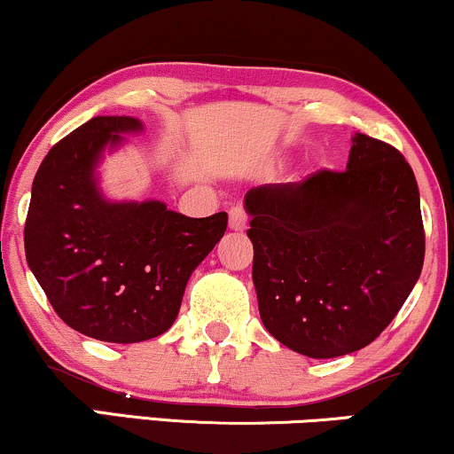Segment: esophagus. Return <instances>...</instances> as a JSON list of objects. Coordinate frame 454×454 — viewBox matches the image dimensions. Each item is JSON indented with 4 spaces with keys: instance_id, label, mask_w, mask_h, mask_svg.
<instances>
[{
    "instance_id": "1",
    "label": "esophagus",
    "mask_w": 454,
    "mask_h": 454,
    "mask_svg": "<svg viewBox=\"0 0 454 454\" xmlns=\"http://www.w3.org/2000/svg\"><path fill=\"white\" fill-rule=\"evenodd\" d=\"M246 223H248L246 210L242 206H233V208L229 210V229H231V231H244Z\"/></svg>"
}]
</instances>
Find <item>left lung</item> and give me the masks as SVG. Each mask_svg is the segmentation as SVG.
Segmentation results:
<instances>
[{"instance_id":"1","label":"left lung","mask_w":454,"mask_h":454,"mask_svg":"<svg viewBox=\"0 0 454 454\" xmlns=\"http://www.w3.org/2000/svg\"><path fill=\"white\" fill-rule=\"evenodd\" d=\"M253 282L267 333L316 360L372 343L404 305L423 270L419 187L404 155L356 132L347 170L303 183L259 184Z\"/></svg>"}]
</instances>
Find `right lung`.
<instances>
[{
  "label": "right lung",
  "mask_w": 454,
  "mask_h": 454,
  "mask_svg": "<svg viewBox=\"0 0 454 454\" xmlns=\"http://www.w3.org/2000/svg\"><path fill=\"white\" fill-rule=\"evenodd\" d=\"M143 132L130 115H98L56 143L39 166L25 223L29 270L60 320L90 339L141 343L172 326L189 278L225 236L227 215L114 201L100 189L105 153Z\"/></svg>",
  "instance_id": "right-lung-1"
}]
</instances>
